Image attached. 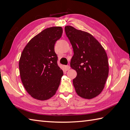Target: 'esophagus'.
<instances>
[{
	"label": "esophagus",
	"instance_id": "1",
	"mask_svg": "<svg viewBox=\"0 0 130 130\" xmlns=\"http://www.w3.org/2000/svg\"><path fill=\"white\" fill-rule=\"evenodd\" d=\"M70 69V66H66L65 67H64V70H66V71H68V70H69Z\"/></svg>",
	"mask_w": 130,
	"mask_h": 130
}]
</instances>
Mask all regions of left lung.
<instances>
[{
	"instance_id": "obj_1",
	"label": "left lung",
	"mask_w": 130,
	"mask_h": 130,
	"mask_svg": "<svg viewBox=\"0 0 130 130\" xmlns=\"http://www.w3.org/2000/svg\"><path fill=\"white\" fill-rule=\"evenodd\" d=\"M64 28L73 49L70 66L77 72L73 80L76 93L84 99L94 98L101 93L108 78L107 54L91 34L71 26Z\"/></svg>"
}]
</instances>
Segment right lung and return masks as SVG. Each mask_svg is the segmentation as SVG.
<instances>
[{"instance_id":"add662e5","label":"right lung","mask_w":130,"mask_h":130,"mask_svg":"<svg viewBox=\"0 0 130 130\" xmlns=\"http://www.w3.org/2000/svg\"><path fill=\"white\" fill-rule=\"evenodd\" d=\"M62 33L60 26L45 29L30 40L21 53V79L26 90L34 99H49L59 87L63 72L57 64L54 45Z\"/></svg>"}]
</instances>
